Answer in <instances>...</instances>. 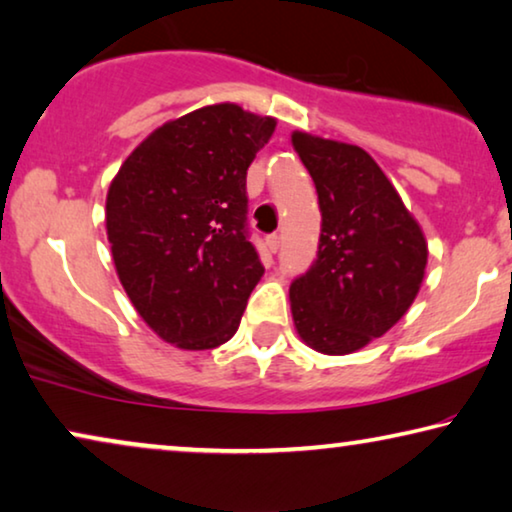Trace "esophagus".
<instances>
[{
  "instance_id": "34e87169",
  "label": "esophagus",
  "mask_w": 512,
  "mask_h": 512,
  "mask_svg": "<svg viewBox=\"0 0 512 512\" xmlns=\"http://www.w3.org/2000/svg\"><path fill=\"white\" fill-rule=\"evenodd\" d=\"M266 248H269V253H276V250L280 248V236L278 234L266 236Z\"/></svg>"
}]
</instances>
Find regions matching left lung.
I'll return each mask as SVG.
<instances>
[{"mask_svg": "<svg viewBox=\"0 0 512 512\" xmlns=\"http://www.w3.org/2000/svg\"><path fill=\"white\" fill-rule=\"evenodd\" d=\"M322 211L318 259L290 287L294 329L322 355H350L413 306L427 239L397 187L364 148L292 132Z\"/></svg>", "mask_w": 512, "mask_h": 512, "instance_id": "left-lung-1", "label": "left lung"}]
</instances>
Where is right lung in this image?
I'll list each match as a JSON object with an SVG mask.
<instances>
[{"label":"right lung","mask_w":512,"mask_h":512,"mask_svg":"<svg viewBox=\"0 0 512 512\" xmlns=\"http://www.w3.org/2000/svg\"><path fill=\"white\" fill-rule=\"evenodd\" d=\"M276 118L201 106L136 146L106 194V236L141 320L181 350H211L239 329L264 266L246 236V174Z\"/></svg>","instance_id":"obj_1"}]
</instances>
